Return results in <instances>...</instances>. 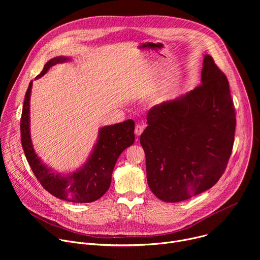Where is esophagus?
Instances as JSON below:
<instances>
[{
  "instance_id": "esophagus-1",
  "label": "esophagus",
  "mask_w": 260,
  "mask_h": 260,
  "mask_svg": "<svg viewBox=\"0 0 260 260\" xmlns=\"http://www.w3.org/2000/svg\"><path fill=\"white\" fill-rule=\"evenodd\" d=\"M144 131V125H141V124H137L136 125V128H135V134L136 136H140Z\"/></svg>"
}]
</instances>
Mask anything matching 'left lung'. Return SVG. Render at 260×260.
<instances>
[{
    "label": "left lung",
    "mask_w": 260,
    "mask_h": 260,
    "mask_svg": "<svg viewBox=\"0 0 260 260\" xmlns=\"http://www.w3.org/2000/svg\"><path fill=\"white\" fill-rule=\"evenodd\" d=\"M201 76L193 90L152 107L140 137L148 185L167 203L210 189L232 154L236 112L229 80L209 54Z\"/></svg>",
    "instance_id": "obj_1"
}]
</instances>
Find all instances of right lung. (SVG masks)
Segmentation results:
<instances>
[{
    "label": "right lung",
    "instance_id": "add662e5",
    "mask_svg": "<svg viewBox=\"0 0 260 260\" xmlns=\"http://www.w3.org/2000/svg\"><path fill=\"white\" fill-rule=\"evenodd\" d=\"M57 56L46 62L36 78L42 77L50 67L69 60ZM32 81L25 92L20 119L21 146L26 160L40 184L53 197L72 203H91L102 198L110 187L112 172L119 155L135 142V122L132 119L99 131V139L86 162L74 173L63 175L47 168L35 153L29 133V98Z\"/></svg>",
    "mask_w": 260,
    "mask_h": 260
}]
</instances>
